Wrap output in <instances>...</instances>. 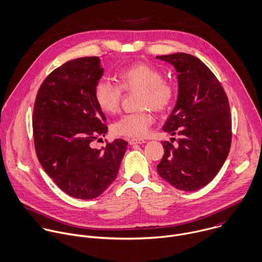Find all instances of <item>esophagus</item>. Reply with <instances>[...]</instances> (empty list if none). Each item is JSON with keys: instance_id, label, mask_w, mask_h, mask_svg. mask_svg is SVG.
I'll list each match as a JSON object with an SVG mask.
<instances>
[{"instance_id": "1", "label": "esophagus", "mask_w": 262, "mask_h": 262, "mask_svg": "<svg viewBox=\"0 0 262 262\" xmlns=\"http://www.w3.org/2000/svg\"><path fill=\"white\" fill-rule=\"evenodd\" d=\"M146 141H144V140H142V139H129L128 140V143H129V145H135V144H143V143H145Z\"/></svg>"}]
</instances>
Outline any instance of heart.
I'll return each instance as SVG.
<instances>
[{
  "mask_svg": "<svg viewBox=\"0 0 262 262\" xmlns=\"http://www.w3.org/2000/svg\"><path fill=\"white\" fill-rule=\"evenodd\" d=\"M118 85L107 78H101L95 85L94 96L100 109L112 114L118 111L122 91L140 93L137 107L139 111L122 115L112 125V132L117 136L128 138L145 137L153 122L148 107L155 112H164L176 99L177 89L172 81L163 78L157 68L144 62H138L121 70L117 74Z\"/></svg>",
  "mask_w": 262,
  "mask_h": 262,
  "instance_id": "b5f03b06",
  "label": "heart"
}]
</instances>
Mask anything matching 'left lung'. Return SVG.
I'll use <instances>...</instances> for the list:
<instances>
[{
  "label": "left lung",
  "mask_w": 262,
  "mask_h": 262,
  "mask_svg": "<svg viewBox=\"0 0 262 262\" xmlns=\"http://www.w3.org/2000/svg\"><path fill=\"white\" fill-rule=\"evenodd\" d=\"M156 58L175 67L179 84L176 106L163 125L164 132L179 136L178 145L161 142L164 154L157 171L177 189L198 190L215 178L229 153L228 99L216 76L198 57L179 52Z\"/></svg>",
  "instance_id": "8db88e82"
}]
</instances>
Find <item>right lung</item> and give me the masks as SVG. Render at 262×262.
Wrapping results in <instances>:
<instances>
[{
	"mask_svg": "<svg viewBox=\"0 0 262 262\" xmlns=\"http://www.w3.org/2000/svg\"><path fill=\"white\" fill-rule=\"evenodd\" d=\"M103 72L98 56L69 60L42 82L34 105L37 157L63 192L80 200L96 199L112 184L127 148L120 139L92 146L108 130L94 96Z\"/></svg>",
	"mask_w": 262,
	"mask_h": 262,
	"instance_id": "obj_1",
	"label": "right lung"
}]
</instances>
